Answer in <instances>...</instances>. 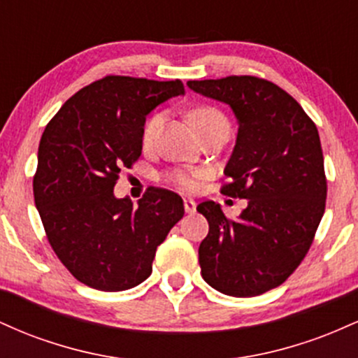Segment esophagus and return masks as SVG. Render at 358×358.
Segmentation results:
<instances>
[{
  "instance_id": "34e87169",
  "label": "esophagus",
  "mask_w": 358,
  "mask_h": 358,
  "mask_svg": "<svg viewBox=\"0 0 358 358\" xmlns=\"http://www.w3.org/2000/svg\"><path fill=\"white\" fill-rule=\"evenodd\" d=\"M183 205H185V212H187V213H193V212H195L196 203L193 202L192 199H185V200H183Z\"/></svg>"
}]
</instances>
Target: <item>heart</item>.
I'll use <instances>...</instances> for the list:
<instances>
[{
  "label": "heart",
  "mask_w": 358,
  "mask_h": 358,
  "mask_svg": "<svg viewBox=\"0 0 358 358\" xmlns=\"http://www.w3.org/2000/svg\"><path fill=\"white\" fill-rule=\"evenodd\" d=\"M188 121L193 126V129L196 133H202V131L207 129V127L219 124V122H225L229 124L227 119L222 113H219L215 108H210V106H199V108L192 109L188 113ZM159 122H162V116L159 114H155L146 121L145 129H143V143L145 145H150L156 136V131H158ZM202 175L196 170H183V168H176V170H171L170 173L166 175L168 182H171L176 187H180L182 190H193L196 187V178Z\"/></svg>",
  "instance_id": "heart-1"
}]
</instances>
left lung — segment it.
I'll list each match as a JSON object with an SVG mask.
<instances>
[{
    "mask_svg": "<svg viewBox=\"0 0 358 358\" xmlns=\"http://www.w3.org/2000/svg\"><path fill=\"white\" fill-rule=\"evenodd\" d=\"M195 92L231 106L239 122L224 173V195L248 199L236 220L207 200L199 248L202 278L229 296L248 298L286 281L313 242L327 202L323 151L315 122L286 90L252 76L188 80Z\"/></svg>",
    "mask_w": 358,
    "mask_h": 358,
    "instance_id": "1",
    "label": "left lung"
}]
</instances>
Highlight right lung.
<instances>
[{"label": "right lung", "mask_w": 358, "mask_h": 358, "mask_svg": "<svg viewBox=\"0 0 358 358\" xmlns=\"http://www.w3.org/2000/svg\"><path fill=\"white\" fill-rule=\"evenodd\" d=\"M182 94L178 79L106 76L73 94L45 127L35 205L57 257L89 287L124 291L145 281L156 248L183 217L182 196L165 188H148L138 205L113 192L122 168L141 156L148 114Z\"/></svg>", "instance_id": "1"}]
</instances>
